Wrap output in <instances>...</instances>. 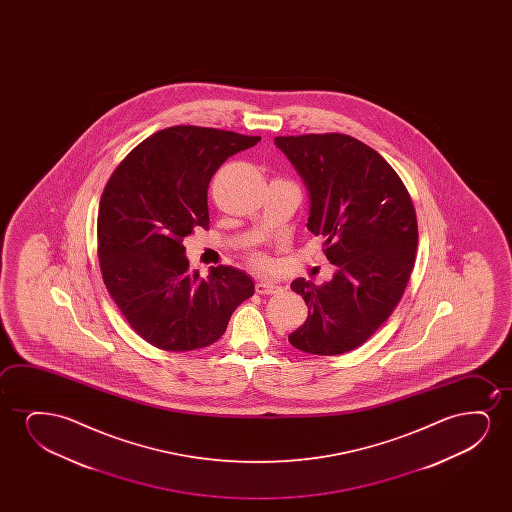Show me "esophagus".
<instances>
[{"label":"esophagus","mask_w":512,"mask_h":512,"mask_svg":"<svg viewBox=\"0 0 512 512\" xmlns=\"http://www.w3.org/2000/svg\"><path fill=\"white\" fill-rule=\"evenodd\" d=\"M255 290H257V294H276V292H280L281 287L274 280H257L255 283Z\"/></svg>","instance_id":"obj_1"}]
</instances>
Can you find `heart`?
I'll return each instance as SVG.
<instances>
[{"instance_id": "1", "label": "heart", "mask_w": 512, "mask_h": 512, "mask_svg": "<svg viewBox=\"0 0 512 512\" xmlns=\"http://www.w3.org/2000/svg\"><path fill=\"white\" fill-rule=\"evenodd\" d=\"M257 262H262V259H260V257H257Z\"/></svg>"}]
</instances>
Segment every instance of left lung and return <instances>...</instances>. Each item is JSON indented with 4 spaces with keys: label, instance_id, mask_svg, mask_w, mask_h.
<instances>
[{
    "label": "left lung",
    "instance_id": "obj_1",
    "mask_svg": "<svg viewBox=\"0 0 512 512\" xmlns=\"http://www.w3.org/2000/svg\"><path fill=\"white\" fill-rule=\"evenodd\" d=\"M308 189V231L323 236L336 266L323 285L297 278L308 318L288 341L311 355H341L365 343L406 290L418 224L404 183L381 155L346 134L278 136Z\"/></svg>",
    "mask_w": 512,
    "mask_h": 512
}]
</instances>
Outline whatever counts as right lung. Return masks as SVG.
<instances>
[{
	"label": "right lung",
	"mask_w": 512,
	"mask_h": 512,
	"mask_svg": "<svg viewBox=\"0 0 512 512\" xmlns=\"http://www.w3.org/2000/svg\"><path fill=\"white\" fill-rule=\"evenodd\" d=\"M260 136L175 126L141 141L106 183L99 203V266L138 336L155 348H206L224 334L255 285L236 267L190 271L183 239L210 224L208 185L231 155Z\"/></svg>",
	"instance_id": "right-lung-1"
}]
</instances>
